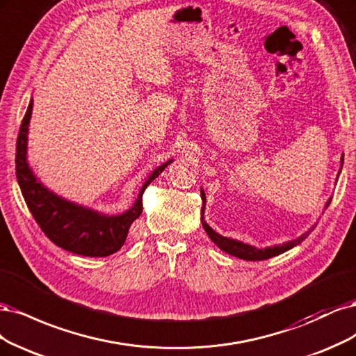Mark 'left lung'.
Masks as SVG:
<instances>
[{
  "label": "left lung",
  "mask_w": 356,
  "mask_h": 356,
  "mask_svg": "<svg viewBox=\"0 0 356 356\" xmlns=\"http://www.w3.org/2000/svg\"><path fill=\"white\" fill-rule=\"evenodd\" d=\"M340 170L343 167V156H341V161H340ZM340 175V171H339ZM339 179V176H337ZM336 179V180H337ZM201 198H202V209H201V222H202V227L205 229V232H207V235L210 236V239L213 241V243L219 247L220 250H223L225 253L231 254V256H235V257H239L243 260H266V259H270V257H275L278 256L281 253H285L286 250H290L296 245H299L302 241L305 238H307V235L311 234L314 231V227L316 225H314L311 229H309L307 232H305L303 235H300L299 238H296L293 241H286V243L284 244H280V245H273V247H266V248H257V247H253L250 244H244L243 241H236V239H232V238H227V236H223L220 234H217L216 231H213V229L209 226V223L205 222L204 219V210H205V193L204 191L201 189ZM331 202V198L325 202V207H328Z\"/></svg>",
  "instance_id": "left-lung-1"
}]
</instances>
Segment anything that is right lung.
<instances>
[{
    "label": "right lung",
    "instance_id": "add662e5",
    "mask_svg": "<svg viewBox=\"0 0 356 356\" xmlns=\"http://www.w3.org/2000/svg\"><path fill=\"white\" fill-rule=\"evenodd\" d=\"M32 105L33 100L31 99L17 136L16 177L33 219L51 243L74 254L106 257L117 253L125 243L131 223L142 214L145 189L173 159L156 167L147 176L131 209L122 214L109 216L67 201L45 188L28 164V130Z\"/></svg>",
    "mask_w": 356,
    "mask_h": 356
}]
</instances>
